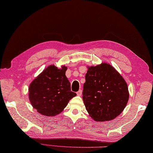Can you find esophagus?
Listing matches in <instances>:
<instances>
[{"instance_id": "1", "label": "esophagus", "mask_w": 153, "mask_h": 153, "mask_svg": "<svg viewBox=\"0 0 153 153\" xmlns=\"http://www.w3.org/2000/svg\"><path fill=\"white\" fill-rule=\"evenodd\" d=\"M76 94H77L78 96H81V95H82V90H79V91H78V92H76Z\"/></svg>"}]
</instances>
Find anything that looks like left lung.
I'll list each match as a JSON object with an SVG mask.
<instances>
[{
	"mask_svg": "<svg viewBox=\"0 0 153 153\" xmlns=\"http://www.w3.org/2000/svg\"><path fill=\"white\" fill-rule=\"evenodd\" d=\"M82 99L95 121H110L123 111L129 100L126 81L111 65L104 63L88 68Z\"/></svg>",
	"mask_w": 153,
	"mask_h": 153,
	"instance_id": "left-lung-1",
	"label": "left lung"
}]
</instances>
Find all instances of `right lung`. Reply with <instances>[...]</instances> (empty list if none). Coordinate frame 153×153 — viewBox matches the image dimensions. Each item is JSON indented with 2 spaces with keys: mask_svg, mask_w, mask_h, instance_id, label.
<instances>
[{
  "mask_svg": "<svg viewBox=\"0 0 153 153\" xmlns=\"http://www.w3.org/2000/svg\"><path fill=\"white\" fill-rule=\"evenodd\" d=\"M51 65L34 79L29 87V99L32 106L42 115L54 116L63 111L70 100L76 96L71 91L65 72Z\"/></svg>",
  "mask_w": 153,
  "mask_h": 153,
  "instance_id": "add662e5",
  "label": "right lung"
}]
</instances>
